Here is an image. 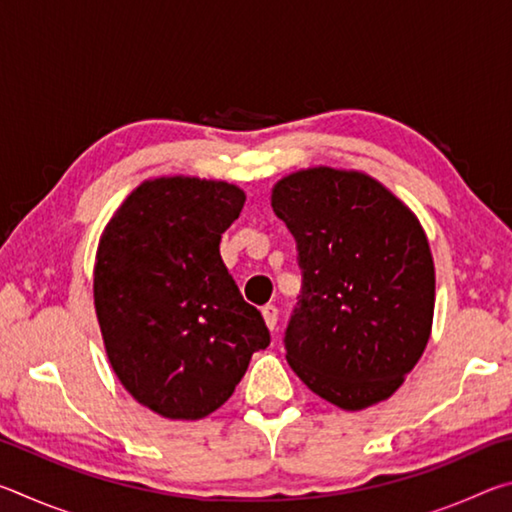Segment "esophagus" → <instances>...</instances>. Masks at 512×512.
I'll return each mask as SVG.
<instances>
[{
  "label": "esophagus",
  "mask_w": 512,
  "mask_h": 512,
  "mask_svg": "<svg viewBox=\"0 0 512 512\" xmlns=\"http://www.w3.org/2000/svg\"><path fill=\"white\" fill-rule=\"evenodd\" d=\"M262 314H264V320H266L268 329H275L277 327V314H280V311H277V307L275 305H264L262 307Z\"/></svg>",
  "instance_id": "34e87169"
}]
</instances>
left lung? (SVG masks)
Returning a JSON list of instances; mask_svg holds the SVG:
<instances>
[{
  "mask_svg": "<svg viewBox=\"0 0 512 512\" xmlns=\"http://www.w3.org/2000/svg\"><path fill=\"white\" fill-rule=\"evenodd\" d=\"M273 210L302 271L284 329L289 366L341 409L388 400L431 332L436 277L418 219L377 180L327 167L280 180Z\"/></svg>",
  "mask_w": 512,
  "mask_h": 512,
  "instance_id": "8db88e82",
  "label": "left lung"
}]
</instances>
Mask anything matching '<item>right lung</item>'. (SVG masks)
Segmentation results:
<instances>
[{
    "label": "right lung",
    "instance_id": "1",
    "mask_svg": "<svg viewBox=\"0 0 512 512\" xmlns=\"http://www.w3.org/2000/svg\"><path fill=\"white\" fill-rule=\"evenodd\" d=\"M246 196L228 183L160 178L103 232L94 307L112 370L171 420H198L235 393L271 332L225 268L221 235Z\"/></svg>",
    "mask_w": 512,
    "mask_h": 512
}]
</instances>
